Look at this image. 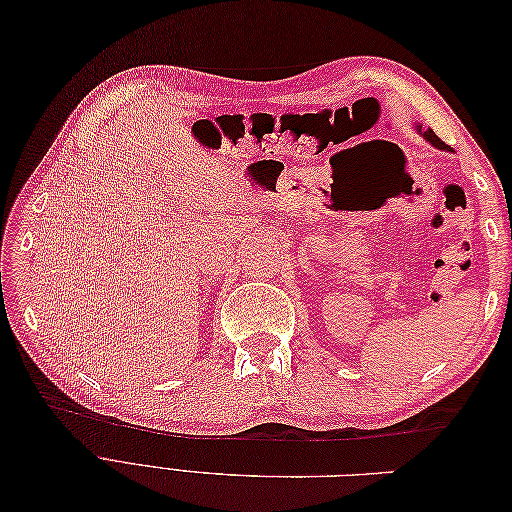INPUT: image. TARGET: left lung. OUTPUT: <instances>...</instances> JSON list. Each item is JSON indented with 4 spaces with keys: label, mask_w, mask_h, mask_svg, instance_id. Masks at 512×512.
Returning <instances> with one entry per match:
<instances>
[{
    "label": "left lung",
    "mask_w": 512,
    "mask_h": 512,
    "mask_svg": "<svg viewBox=\"0 0 512 512\" xmlns=\"http://www.w3.org/2000/svg\"><path fill=\"white\" fill-rule=\"evenodd\" d=\"M418 132H421V130H418ZM425 138H427V141H429L431 145H436V147H440V149H448V147H446V143H442L440 138L436 136V132H433V130H427V132H425Z\"/></svg>",
    "instance_id": "left-lung-1"
}]
</instances>
